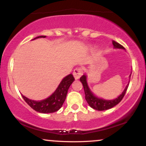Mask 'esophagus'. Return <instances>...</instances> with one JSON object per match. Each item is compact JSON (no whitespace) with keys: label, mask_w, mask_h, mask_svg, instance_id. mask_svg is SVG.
Masks as SVG:
<instances>
[{"label":"esophagus","mask_w":146,"mask_h":146,"mask_svg":"<svg viewBox=\"0 0 146 146\" xmlns=\"http://www.w3.org/2000/svg\"><path fill=\"white\" fill-rule=\"evenodd\" d=\"M82 75V69L80 68H77L73 70V76H74L75 79L78 80L80 78V77Z\"/></svg>","instance_id":"1"}]
</instances>
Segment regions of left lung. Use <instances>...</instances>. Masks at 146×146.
Listing matches in <instances>:
<instances>
[{
  "label": "left lung",
  "mask_w": 146,
  "mask_h": 146,
  "mask_svg": "<svg viewBox=\"0 0 146 146\" xmlns=\"http://www.w3.org/2000/svg\"><path fill=\"white\" fill-rule=\"evenodd\" d=\"M113 45H114V48H122V49H125L124 47L122 45H121L120 44L117 43L115 41H113L112 42ZM131 73L129 76V77L131 78ZM80 82H82V86H83L84 91H85V100H86L87 102L88 103L90 106L92 108L95 109V110H98V111H104V110H109V109H111L112 107H114V106H116L117 104H118L121 100L123 99V98L124 97L125 94H126V90H127V88L129 87V84L126 85V88L124 89V90L123 91L121 94L116 99L112 100H106L102 99V98H99L97 96L94 95V94L92 93V91L90 90V89L89 88L88 85V82H87V76L86 75H83L82 77H80Z\"/></svg>",
  "instance_id": "8db88e82"
}]
</instances>
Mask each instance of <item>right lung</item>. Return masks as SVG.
Listing matches in <instances>:
<instances>
[{"instance_id":"1","label":"right lung","mask_w":146,"mask_h":146,"mask_svg":"<svg viewBox=\"0 0 146 146\" xmlns=\"http://www.w3.org/2000/svg\"><path fill=\"white\" fill-rule=\"evenodd\" d=\"M46 36H39L35 38L34 39L37 38H45ZM75 80L73 75L69 74L66 76L61 82H60L55 92L48 97L46 99L41 101H35L28 99L27 98L22 95L23 99L27 103L29 106H30L34 110L40 113H53L58 111L64 104L65 100L66 98L68 90L69 87L72 84V82Z\"/></svg>"}]
</instances>
